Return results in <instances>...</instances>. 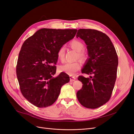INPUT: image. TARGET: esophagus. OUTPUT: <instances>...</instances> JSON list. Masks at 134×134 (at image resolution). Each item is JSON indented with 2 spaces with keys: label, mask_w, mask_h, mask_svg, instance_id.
I'll use <instances>...</instances> for the list:
<instances>
[{
  "label": "esophagus",
  "mask_w": 134,
  "mask_h": 134,
  "mask_svg": "<svg viewBox=\"0 0 134 134\" xmlns=\"http://www.w3.org/2000/svg\"><path fill=\"white\" fill-rule=\"evenodd\" d=\"M69 78H70L71 81H74L75 79H76V78L74 76H72V75H70V76H69Z\"/></svg>",
  "instance_id": "esophagus-1"
}]
</instances>
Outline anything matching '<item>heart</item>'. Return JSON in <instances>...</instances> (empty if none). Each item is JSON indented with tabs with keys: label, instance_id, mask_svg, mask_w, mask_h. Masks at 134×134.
Here are the masks:
<instances>
[{
	"label": "heart",
	"instance_id": "1",
	"mask_svg": "<svg viewBox=\"0 0 134 134\" xmlns=\"http://www.w3.org/2000/svg\"><path fill=\"white\" fill-rule=\"evenodd\" d=\"M71 47L78 52V56L81 60H84L86 58V54L85 52L82 50L84 48V44L78 40H74L69 43ZM65 49L63 46H61L58 50L57 53V56L58 59L61 61H63L65 58ZM81 63L79 61L75 62H67L64 65L60 66V70L63 72L69 75H73L81 68Z\"/></svg>",
	"mask_w": 134,
	"mask_h": 134
}]
</instances>
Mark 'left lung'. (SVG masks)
<instances>
[{"label":"left lung","instance_id":"1","mask_svg":"<svg viewBox=\"0 0 134 134\" xmlns=\"http://www.w3.org/2000/svg\"><path fill=\"white\" fill-rule=\"evenodd\" d=\"M77 38L87 45L89 58L81 73L92 74L85 78L79 75L83 83L77 97L83 106L90 109L99 107L111 97L117 78L118 58L111 40L104 33L91 29H79Z\"/></svg>","mask_w":134,"mask_h":134}]
</instances>
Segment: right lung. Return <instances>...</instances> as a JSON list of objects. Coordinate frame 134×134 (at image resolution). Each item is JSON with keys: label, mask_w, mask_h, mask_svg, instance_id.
Listing matches in <instances>:
<instances>
[{"label": "right lung", "mask_w": 134, "mask_h": 134, "mask_svg": "<svg viewBox=\"0 0 134 134\" xmlns=\"http://www.w3.org/2000/svg\"><path fill=\"white\" fill-rule=\"evenodd\" d=\"M77 30L42 28L23 44L16 65V75L22 95L35 106H51L59 97L63 85L69 77L56 73L57 53L61 46L73 39Z\"/></svg>", "instance_id": "right-lung-1"}]
</instances>
